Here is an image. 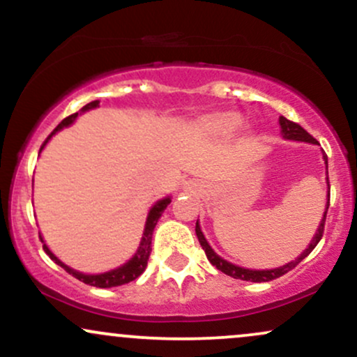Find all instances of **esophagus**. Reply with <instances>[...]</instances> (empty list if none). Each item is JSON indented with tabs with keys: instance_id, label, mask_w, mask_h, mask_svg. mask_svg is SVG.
<instances>
[{
	"instance_id": "esophagus-1",
	"label": "esophagus",
	"mask_w": 357,
	"mask_h": 357,
	"mask_svg": "<svg viewBox=\"0 0 357 357\" xmlns=\"http://www.w3.org/2000/svg\"><path fill=\"white\" fill-rule=\"evenodd\" d=\"M184 188H186V190H191V184H186V186H184Z\"/></svg>"
}]
</instances>
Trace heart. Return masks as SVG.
<instances>
[{
	"label": "heart",
	"instance_id": "b5f03b06",
	"mask_svg": "<svg viewBox=\"0 0 357 357\" xmlns=\"http://www.w3.org/2000/svg\"><path fill=\"white\" fill-rule=\"evenodd\" d=\"M243 124V117L233 110H221V112L206 114L196 122V130L203 137L208 139H228Z\"/></svg>",
	"mask_w": 357,
	"mask_h": 357
}]
</instances>
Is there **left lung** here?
<instances>
[{
    "instance_id": "obj_1",
    "label": "left lung",
    "mask_w": 357,
    "mask_h": 357,
    "mask_svg": "<svg viewBox=\"0 0 357 357\" xmlns=\"http://www.w3.org/2000/svg\"><path fill=\"white\" fill-rule=\"evenodd\" d=\"M278 124H280V134H282V137L285 139V141L309 142V144H315V146L319 144V142L315 141V139L310 136V134L307 132L305 129H302L301 126L296 124V122L289 121V119H285L284 116H280V119H278ZM322 159H324V165H326V174H327V155H326V153H322ZM326 183H327V190H329V176L326 178ZM327 210H329V191H327V203H326V208H324L322 220H321V223H319L317 230H315V235L312 236V240H310V243L307 245V248L296 258V260L289 261V264L282 265V267H277V268H268V270L245 268V267H240V265L231 264V261L225 260V258H221L218 253H216L215 250L211 248V245L208 243V240L204 238L202 227H199V221H196V236H198L199 243H202L204 253H206L208 260H210V264L213 265V267H216L220 270V272L227 273V275H230L233 278H240V280H247V282H258V284H260V282H270V280H273V278L285 275L289 270L297 267V265L301 264V261L304 260V258L309 255V253L312 252L315 247H317V243L322 238L324 223H326Z\"/></svg>"
}]
</instances>
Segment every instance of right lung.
Segmentation results:
<instances>
[{
	"mask_svg": "<svg viewBox=\"0 0 357 357\" xmlns=\"http://www.w3.org/2000/svg\"><path fill=\"white\" fill-rule=\"evenodd\" d=\"M100 100H92L90 104L84 105L79 112L72 114V116H68L67 119H63V121L60 122L59 126L55 127V130L50 134V136L47 137V141L43 142L42 149L45 146H47V142L50 141V139L55 136L56 132L61 129H65V127H70L73 122L77 121V117L82 116V114L89 112V110L92 109H97L99 107ZM42 149H40V153H42ZM171 203V196H166V198H161L158 199L153 206H151L149 213H147V218H146V225H144V231H142V238L139 241V247L136 250V253H134L132 257L129 258V260L126 261V264L119 265V267L112 268V270H107V272H102V273H84V272H79V270L68 267V265H65L63 261L60 260L59 257L55 255V253L52 252L50 248L47 247V243L43 241V236L42 233H40V240H42L43 243V250L45 253H47L48 257L52 258L53 261H55L56 265H60L61 268L65 270V272H68L70 275H73L75 278H79L80 282H84V284L87 285H92V287H99V289H110V287H117V285H124V284H129V282L136 280V278L141 275L142 272H144L146 267H147V260H149V255H151V241H153V231L155 228V225H158L159 218H161V215L165 213V210L167 208V204Z\"/></svg>",
	"mask_w": 357,
	"mask_h": 357,
	"instance_id": "add662e5",
	"label": "right lung"
}]
</instances>
